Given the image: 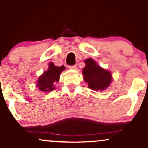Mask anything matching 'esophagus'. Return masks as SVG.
Returning <instances> with one entry per match:
<instances>
[{"instance_id":"34e87169","label":"esophagus","mask_w":148,"mask_h":148,"mask_svg":"<svg viewBox=\"0 0 148 148\" xmlns=\"http://www.w3.org/2000/svg\"><path fill=\"white\" fill-rule=\"evenodd\" d=\"M69 69H76V65H71V66H69Z\"/></svg>"}]
</instances>
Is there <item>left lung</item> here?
Masks as SVG:
<instances>
[{
    "label": "left lung",
    "instance_id": "left-lung-1",
    "mask_svg": "<svg viewBox=\"0 0 148 148\" xmlns=\"http://www.w3.org/2000/svg\"><path fill=\"white\" fill-rule=\"evenodd\" d=\"M86 67L83 69L84 79L88 88L93 90H103L109 86L112 80L111 74L97 64L92 59L85 60Z\"/></svg>",
    "mask_w": 148,
    "mask_h": 148
}]
</instances>
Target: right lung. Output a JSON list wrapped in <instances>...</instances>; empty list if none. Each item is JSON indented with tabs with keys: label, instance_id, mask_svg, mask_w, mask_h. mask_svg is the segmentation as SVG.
I'll return each mask as SVG.
<instances>
[{
	"label": "right lung",
	"instance_id": "right-lung-1",
	"mask_svg": "<svg viewBox=\"0 0 148 148\" xmlns=\"http://www.w3.org/2000/svg\"><path fill=\"white\" fill-rule=\"evenodd\" d=\"M65 69L63 65L56 67L53 62L49 63V69L47 72L39 78L37 86L39 90L43 92H49L55 89L54 84L58 82L60 73Z\"/></svg>",
	"mask_w": 148,
	"mask_h": 148
}]
</instances>
